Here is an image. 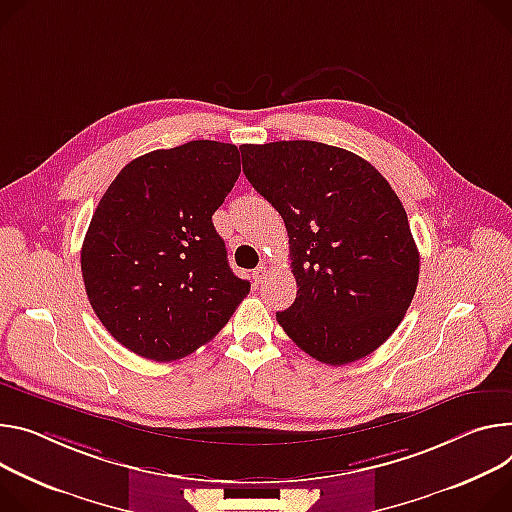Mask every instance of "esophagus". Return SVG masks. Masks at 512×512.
<instances>
[{
	"instance_id": "1",
	"label": "esophagus",
	"mask_w": 512,
	"mask_h": 512,
	"mask_svg": "<svg viewBox=\"0 0 512 512\" xmlns=\"http://www.w3.org/2000/svg\"><path fill=\"white\" fill-rule=\"evenodd\" d=\"M265 277H267V267H265V265H259V267L253 271V282H255V284H263Z\"/></svg>"
}]
</instances>
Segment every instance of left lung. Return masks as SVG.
Returning a JSON list of instances; mask_svg holds the SVG:
<instances>
[{"instance_id":"8db88e82","label":"left lung","mask_w":512,"mask_h":512,"mask_svg":"<svg viewBox=\"0 0 512 512\" xmlns=\"http://www.w3.org/2000/svg\"><path fill=\"white\" fill-rule=\"evenodd\" d=\"M249 183L282 214L294 304L277 312L310 357L345 365L398 329L418 284V249L386 177L359 155L314 141L241 145Z\"/></svg>"}]
</instances>
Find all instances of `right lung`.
Wrapping results in <instances>:
<instances>
[{
    "label": "right lung",
    "instance_id": "add662e5",
    "mask_svg": "<svg viewBox=\"0 0 512 512\" xmlns=\"http://www.w3.org/2000/svg\"><path fill=\"white\" fill-rule=\"evenodd\" d=\"M241 173L235 145L190 141L130 161L81 247L91 308L128 351L173 361L208 343L249 294L212 224Z\"/></svg>",
    "mask_w": 512,
    "mask_h": 512
}]
</instances>
